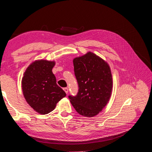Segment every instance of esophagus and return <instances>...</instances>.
<instances>
[{
	"instance_id": "obj_1",
	"label": "esophagus",
	"mask_w": 152,
	"mask_h": 152,
	"mask_svg": "<svg viewBox=\"0 0 152 152\" xmlns=\"http://www.w3.org/2000/svg\"><path fill=\"white\" fill-rule=\"evenodd\" d=\"M64 91L65 92L66 94H68V92H69V89H68V88L65 87V88H64Z\"/></svg>"
}]
</instances>
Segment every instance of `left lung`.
Wrapping results in <instances>:
<instances>
[{"instance_id":"1","label":"left lung","mask_w":152,"mask_h":152,"mask_svg":"<svg viewBox=\"0 0 152 152\" xmlns=\"http://www.w3.org/2000/svg\"><path fill=\"white\" fill-rule=\"evenodd\" d=\"M73 64L79 91L69 98L77 113L92 118L102 111L111 97L113 81L110 66L92 52L74 58Z\"/></svg>"}]
</instances>
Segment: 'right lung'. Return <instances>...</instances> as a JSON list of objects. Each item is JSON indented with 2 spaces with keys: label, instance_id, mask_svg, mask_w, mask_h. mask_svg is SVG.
I'll use <instances>...</instances> for the list:
<instances>
[{
  "label": "right lung",
  "instance_id": "obj_1",
  "mask_svg": "<svg viewBox=\"0 0 152 152\" xmlns=\"http://www.w3.org/2000/svg\"><path fill=\"white\" fill-rule=\"evenodd\" d=\"M55 64L54 61L35 60L26 69L22 79L25 99L38 114H49L66 96L65 92L56 84L52 71Z\"/></svg>",
  "mask_w": 152,
  "mask_h": 152
}]
</instances>
